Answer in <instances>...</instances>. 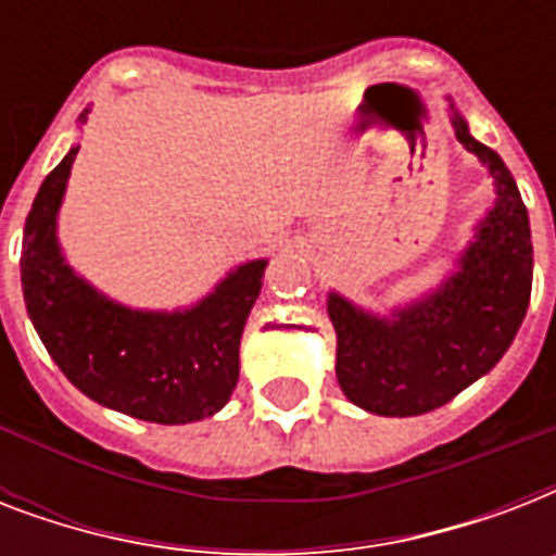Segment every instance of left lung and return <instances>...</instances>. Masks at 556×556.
<instances>
[{"label":"left lung","instance_id":"left-lung-1","mask_svg":"<svg viewBox=\"0 0 556 556\" xmlns=\"http://www.w3.org/2000/svg\"><path fill=\"white\" fill-rule=\"evenodd\" d=\"M453 132L493 178V207L473 227L456 268L413 303L375 314L329 291L338 331V383L371 415L406 418L439 409L488 375L526 320L534 277L528 210L505 161L470 135L447 98Z\"/></svg>","mask_w":556,"mask_h":556}]
</instances>
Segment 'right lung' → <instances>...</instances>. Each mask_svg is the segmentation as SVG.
Here are the masks:
<instances>
[{"label": "right lung", "mask_w": 556, "mask_h": 556, "mask_svg": "<svg viewBox=\"0 0 556 556\" xmlns=\"http://www.w3.org/2000/svg\"><path fill=\"white\" fill-rule=\"evenodd\" d=\"M77 150L48 173L22 233V294L42 346L100 406L152 424L216 415L239 380V343L268 260L236 265L207 296L176 312L117 303L65 262L56 239Z\"/></svg>", "instance_id": "1"}]
</instances>
